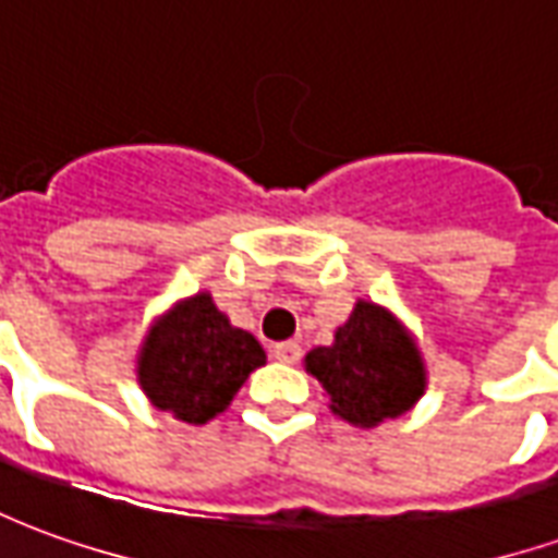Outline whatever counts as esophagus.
<instances>
[{
    "label": "esophagus",
    "instance_id": "esophagus-1",
    "mask_svg": "<svg viewBox=\"0 0 558 558\" xmlns=\"http://www.w3.org/2000/svg\"><path fill=\"white\" fill-rule=\"evenodd\" d=\"M271 359H275V362H283V364H295L299 359H302V347H299L295 340L275 343V347H271Z\"/></svg>",
    "mask_w": 558,
    "mask_h": 558
}]
</instances>
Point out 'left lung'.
<instances>
[{"mask_svg":"<svg viewBox=\"0 0 558 558\" xmlns=\"http://www.w3.org/2000/svg\"><path fill=\"white\" fill-rule=\"evenodd\" d=\"M307 374L331 398V412L355 427H376L412 410L427 386L424 362L398 316L374 302H359L335 331L331 347L304 355Z\"/></svg>","mask_w":558,"mask_h":558,"instance_id":"8db88e82","label":"left lung"}]
</instances>
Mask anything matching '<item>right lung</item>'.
<instances>
[{
    "instance_id": "1",
    "label": "right lung",
    "mask_w": 558,
    "mask_h": 558,
    "mask_svg": "<svg viewBox=\"0 0 558 558\" xmlns=\"http://www.w3.org/2000/svg\"><path fill=\"white\" fill-rule=\"evenodd\" d=\"M263 364L259 340L230 326L208 292H196L148 328L137 376L151 407L184 424H206Z\"/></svg>"
}]
</instances>
